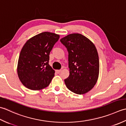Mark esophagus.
Instances as JSON below:
<instances>
[{
  "instance_id": "1",
  "label": "esophagus",
  "mask_w": 126,
  "mask_h": 126,
  "mask_svg": "<svg viewBox=\"0 0 126 126\" xmlns=\"http://www.w3.org/2000/svg\"><path fill=\"white\" fill-rule=\"evenodd\" d=\"M61 70H56V72L57 73H59L60 72H61Z\"/></svg>"
}]
</instances>
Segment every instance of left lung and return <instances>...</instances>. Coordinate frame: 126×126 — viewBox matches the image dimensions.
I'll use <instances>...</instances> for the list:
<instances>
[{"label": "left lung", "instance_id": "1", "mask_svg": "<svg viewBox=\"0 0 126 126\" xmlns=\"http://www.w3.org/2000/svg\"><path fill=\"white\" fill-rule=\"evenodd\" d=\"M60 41L68 52L70 75L64 80L67 88L76 94L87 93L95 85L99 76V58L95 46L78 33L67 35Z\"/></svg>", "mask_w": 126, "mask_h": 126}]
</instances>
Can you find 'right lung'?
Returning a JSON list of instances; mask_svg holds the SVG:
<instances>
[{"label": "right lung", "mask_w": 126, "mask_h": 126, "mask_svg": "<svg viewBox=\"0 0 126 126\" xmlns=\"http://www.w3.org/2000/svg\"><path fill=\"white\" fill-rule=\"evenodd\" d=\"M60 35L43 32L28 40L19 56L17 74L27 88L40 90L47 87L54 76L49 65V54Z\"/></svg>", "instance_id": "obj_1"}]
</instances>
